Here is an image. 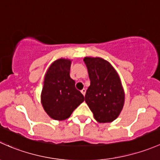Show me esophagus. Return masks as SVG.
<instances>
[{"instance_id":"1","label":"esophagus","mask_w":160,"mask_h":160,"mask_svg":"<svg viewBox=\"0 0 160 160\" xmlns=\"http://www.w3.org/2000/svg\"><path fill=\"white\" fill-rule=\"evenodd\" d=\"M81 92H82V95H85V92H86V90H85V88H83V89H82V91H81Z\"/></svg>"}]
</instances>
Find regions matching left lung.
<instances>
[{
	"mask_svg": "<svg viewBox=\"0 0 160 160\" xmlns=\"http://www.w3.org/2000/svg\"><path fill=\"white\" fill-rule=\"evenodd\" d=\"M90 86L85 101L98 122H110L119 115L124 104V92L116 71L100 58H85Z\"/></svg>",
	"mask_w": 160,
	"mask_h": 160,
	"instance_id": "left-lung-1",
	"label": "left lung"
}]
</instances>
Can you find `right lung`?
<instances>
[{"label": "right lung", "instance_id": "obj_1", "mask_svg": "<svg viewBox=\"0 0 160 160\" xmlns=\"http://www.w3.org/2000/svg\"><path fill=\"white\" fill-rule=\"evenodd\" d=\"M71 61L61 58L52 64L45 75L42 92L44 111L55 120L68 118L85 100L70 78Z\"/></svg>", "mask_w": 160, "mask_h": 160}]
</instances>
